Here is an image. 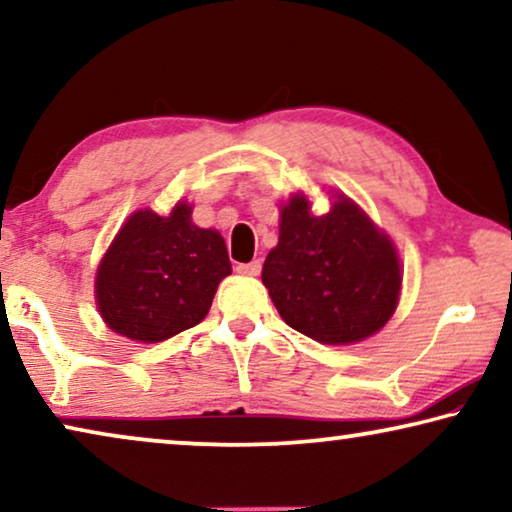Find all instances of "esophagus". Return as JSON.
Returning a JSON list of instances; mask_svg holds the SVG:
<instances>
[{"label": "esophagus", "instance_id": "1", "mask_svg": "<svg viewBox=\"0 0 512 512\" xmlns=\"http://www.w3.org/2000/svg\"><path fill=\"white\" fill-rule=\"evenodd\" d=\"M237 272H240V275L258 277V275H261V261H251V263H240V265H237Z\"/></svg>", "mask_w": 512, "mask_h": 512}]
</instances>
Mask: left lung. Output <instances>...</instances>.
Returning <instances> with one entry per match:
<instances>
[{
	"label": "left lung",
	"instance_id": "left-lung-1",
	"mask_svg": "<svg viewBox=\"0 0 512 512\" xmlns=\"http://www.w3.org/2000/svg\"><path fill=\"white\" fill-rule=\"evenodd\" d=\"M263 284L291 328L321 345H352L387 324L401 293L394 242L347 195L326 214L293 193L279 209V242Z\"/></svg>",
	"mask_w": 512,
	"mask_h": 512
}]
</instances>
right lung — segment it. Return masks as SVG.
<instances>
[{
	"instance_id": "add662e5",
	"label": "right lung",
	"mask_w": 512,
	"mask_h": 512,
	"mask_svg": "<svg viewBox=\"0 0 512 512\" xmlns=\"http://www.w3.org/2000/svg\"><path fill=\"white\" fill-rule=\"evenodd\" d=\"M193 207L167 216L139 209L100 261L95 300L104 324L135 342H163L207 317L216 286L230 275L219 230L198 228Z\"/></svg>"
}]
</instances>
